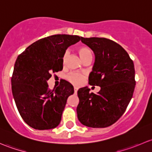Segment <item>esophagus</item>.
<instances>
[{"label":"esophagus","instance_id":"34e87169","mask_svg":"<svg viewBox=\"0 0 152 152\" xmlns=\"http://www.w3.org/2000/svg\"><path fill=\"white\" fill-rule=\"evenodd\" d=\"M74 91H75V93H76V92L78 91V87H74Z\"/></svg>","mask_w":152,"mask_h":152}]
</instances>
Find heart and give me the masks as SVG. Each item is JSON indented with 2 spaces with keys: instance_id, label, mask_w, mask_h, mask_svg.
<instances>
[{
  "instance_id": "heart-1",
  "label": "heart",
  "mask_w": 152,
  "mask_h": 152,
  "mask_svg": "<svg viewBox=\"0 0 152 152\" xmlns=\"http://www.w3.org/2000/svg\"><path fill=\"white\" fill-rule=\"evenodd\" d=\"M78 53H79V56H80L81 59L82 61L85 60L87 58H92V52L91 50L88 47L85 46V45H82L78 48ZM69 56V52L66 50V51L64 53L63 56H62V64L63 65H65L66 64L67 57ZM67 79L73 85L79 86L85 82L86 77L84 75L80 74V73H71L70 74H68L67 76Z\"/></svg>"
}]
</instances>
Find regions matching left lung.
<instances>
[{
  "instance_id": "1",
  "label": "left lung",
  "mask_w": 152,
  "mask_h": 152,
  "mask_svg": "<svg viewBox=\"0 0 152 152\" xmlns=\"http://www.w3.org/2000/svg\"><path fill=\"white\" fill-rule=\"evenodd\" d=\"M95 53L89 84L99 86L97 94L88 87L78 90L77 117L83 125L104 128L115 124L124 114L135 87L134 66L128 53L119 44L103 37L81 39Z\"/></svg>"
}]
</instances>
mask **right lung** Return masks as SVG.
I'll return each mask as SVG.
<instances>
[{"label": "right lung", "instance_id": "right-lung-1", "mask_svg": "<svg viewBox=\"0 0 152 152\" xmlns=\"http://www.w3.org/2000/svg\"><path fill=\"white\" fill-rule=\"evenodd\" d=\"M81 39L76 35H51L32 43L17 58L12 91L18 112L29 126L50 129L60 123L67 98L74 93L73 87L62 80L51 90L47 81L52 73L62 70V56L67 47Z\"/></svg>", "mask_w": 152, "mask_h": 152}]
</instances>
